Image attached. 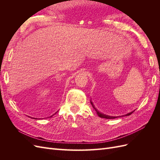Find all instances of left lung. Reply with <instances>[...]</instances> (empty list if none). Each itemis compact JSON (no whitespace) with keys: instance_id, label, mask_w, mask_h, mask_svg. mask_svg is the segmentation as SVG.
<instances>
[{"instance_id":"left-lung-1","label":"left lung","mask_w":160,"mask_h":160,"mask_svg":"<svg viewBox=\"0 0 160 160\" xmlns=\"http://www.w3.org/2000/svg\"><path fill=\"white\" fill-rule=\"evenodd\" d=\"M91 105H92V106H93V108L95 109V110L96 111V112H97V114H98V115H99V117H100V118H105V119H115V118H117V117H111V116H108V115H104V114H103V113H101L100 112H99V111L97 110L95 108V107H94V105H93V103H92V102L91 101ZM133 111H132V112H131V113H128L127 115H125L126 116H128V115H130L131 114H132L133 113Z\"/></svg>"}]
</instances>
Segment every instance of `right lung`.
Segmentation results:
<instances>
[{
	"label": "right lung",
	"mask_w": 160,
	"mask_h": 160,
	"mask_svg": "<svg viewBox=\"0 0 160 160\" xmlns=\"http://www.w3.org/2000/svg\"><path fill=\"white\" fill-rule=\"evenodd\" d=\"M52 116H51V117H52Z\"/></svg>",
	"instance_id": "1"
}]
</instances>
